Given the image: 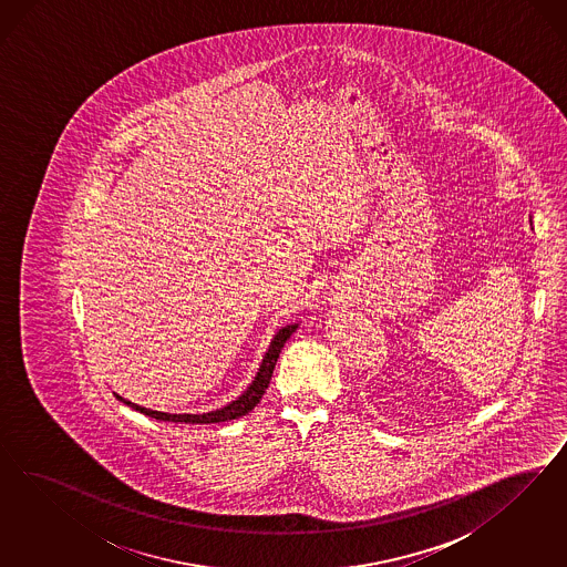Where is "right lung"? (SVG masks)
<instances>
[{"label": "right lung", "mask_w": 567, "mask_h": 567, "mask_svg": "<svg viewBox=\"0 0 567 567\" xmlns=\"http://www.w3.org/2000/svg\"><path fill=\"white\" fill-rule=\"evenodd\" d=\"M297 330V324H289V327L280 328L278 332L275 334V339H272V343L268 347V351H266V355H264V360H261V365H259L258 374L254 378V382L249 384V389L243 393V395L237 399V401H233V403H228V405H224L220 410H216V412H207V413H164V412H154V410H147V408H141L137 403H131V401H126V399H121L122 403H126L128 408H133V410H137V412L145 413V415H150V417H155V420H162V422H185V424H218V422H230V420H237L240 415H245V413L251 412L256 405H258L259 401H261V396L266 393V389H268V384H270V378H272V372H275L276 361H278V355H280V351H282V347L285 343L289 341V337H291L292 332Z\"/></svg>", "instance_id": "1"}]
</instances>
